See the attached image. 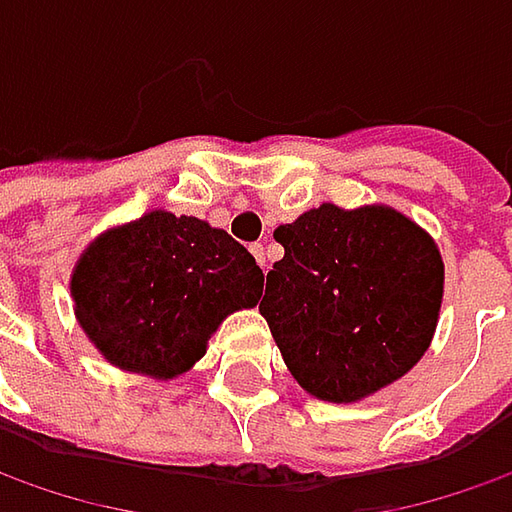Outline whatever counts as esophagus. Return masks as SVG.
<instances>
[{
	"mask_svg": "<svg viewBox=\"0 0 512 512\" xmlns=\"http://www.w3.org/2000/svg\"><path fill=\"white\" fill-rule=\"evenodd\" d=\"M249 252L255 255L257 266H260V269H266V249H263V243H252V246H249Z\"/></svg>",
	"mask_w": 512,
	"mask_h": 512,
	"instance_id": "34e87169",
	"label": "esophagus"
}]
</instances>
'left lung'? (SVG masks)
<instances>
[{
	"label": "left lung",
	"mask_w": 512,
	"mask_h": 512,
	"mask_svg": "<svg viewBox=\"0 0 512 512\" xmlns=\"http://www.w3.org/2000/svg\"><path fill=\"white\" fill-rule=\"evenodd\" d=\"M283 260L266 275L260 315L289 372L323 401H358L398 381L438 323L441 255L404 214L332 203L275 229Z\"/></svg>",
	"instance_id": "8db88e82"
}]
</instances>
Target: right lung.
I'll return each instance as SVG.
<instances>
[{"label": "right lung", "mask_w": 512, "mask_h": 512, "mask_svg": "<svg viewBox=\"0 0 512 512\" xmlns=\"http://www.w3.org/2000/svg\"><path fill=\"white\" fill-rule=\"evenodd\" d=\"M263 272L197 217L151 212L100 237L77 263L79 326L120 369L174 378L203 358L220 321L255 306Z\"/></svg>", "instance_id": "add662e5"}]
</instances>
